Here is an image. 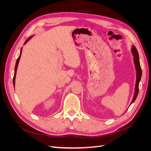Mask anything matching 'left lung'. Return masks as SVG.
<instances>
[{
    "label": "left lung",
    "mask_w": 151,
    "mask_h": 151,
    "mask_svg": "<svg viewBox=\"0 0 151 151\" xmlns=\"http://www.w3.org/2000/svg\"><path fill=\"white\" fill-rule=\"evenodd\" d=\"M132 53L133 55V62L134 66H135L136 68V73H137V79H136V83H135V87H134V92L133 95V97L132 100V102L130 105H132L133 103L135 101L137 96L139 92V83L141 80V76H142V70L140 66V63L139 60V54L138 52V51L136 48V47L134 45H132Z\"/></svg>",
    "instance_id": "1"
}]
</instances>
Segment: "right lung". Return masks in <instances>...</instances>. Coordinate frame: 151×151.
Segmentation results:
<instances>
[{"instance_id":"right-lung-1","label":"right lung","mask_w":151,"mask_h":151,"mask_svg":"<svg viewBox=\"0 0 151 151\" xmlns=\"http://www.w3.org/2000/svg\"><path fill=\"white\" fill-rule=\"evenodd\" d=\"M32 37V36H31V37H30L25 42V43H24V44H26L29 40ZM21 53H22V48H21V52H20V54H19V58H18V59H17V62H16V65H15V68H14V77H13V86H14V84H15V78H16V74H17V68H18V63H19V59H20V58H21Z\"/></svg>"}]
</instances>
